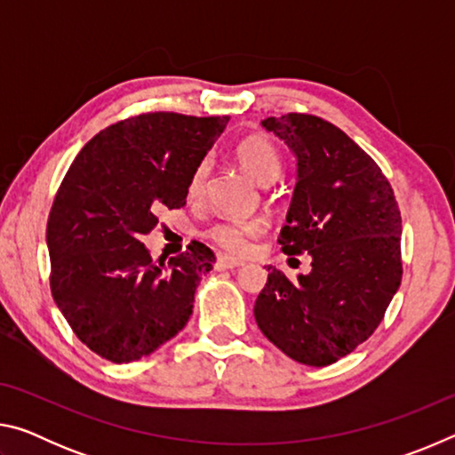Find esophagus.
<instances>
[{"instance_id": "34e87169", "label": "esophagus", "mask_w": 455, "mask_h": 455, "mask_svg": "<svg viewBox=\"0 0 455 455\" xmlns=\"http://www.w3.org/2000/svg\"><path fill=\"white\" fill-rule=\"evenodd\" d=\"M241 265H243V260H236V259H230V257H219L217 259L219 271H227V268H236Z\"/></svg>"}]
</instances>
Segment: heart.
Masks as SVG:
<instances>
[{"instance_id": "obj_1", "label": "heart", "mask_w": 455, "mask_h": 455, "mask_svg": "<svg viewBox=\"0 0 455 455\" xmlns=\"http://www.w3.org/2000/svg\"><path fill=\"white\" fill-rule=\"evenodd\" d=\"M235 156L241 164L243 171L251 176L252 180L260 187L271 184L281 172V156L275 146L263 136H249L243 138L236 144ZM211 163L209 160H200L195 171H192L188 179V195L196 198L203 195L204 182L209 179ZM265 220L260 219H249V220H219L206 230V236L211 238L214 244L225 249L233 255H244L251 249L255 238L265 233Z\"/></svg>"}]
</instances>
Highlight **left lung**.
<instances>
[{
  "label": "left lung",
  "mask_w": 455,
  "mask_h": 455,
  "mask_svg": "<svg viewBox=\"0 0 455 455\" xmlns=\"http://www.w3.org/2000/svg\"><path fill=\"white\" fill-rule=\"evenodd\" d=\"M260 124L297 158L279 244L313 268L289 281L268 267L255 319L284 355L325 367L371 337L402 284V214L381 168L331 122L292 112Z\"/></svg>",
  "instance_id": "obj_1"
}]
</instances>
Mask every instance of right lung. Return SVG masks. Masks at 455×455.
<instances>
[{"mask_svg": "<svg viewBox=\"0 0 455 455\" xmlns=\"http://www.w3.org/2000/svg\"><path fill=\"white\" fill-rule=\"evenodd\" d=\"M228 124L150 112L84 146L53 198L45 241L58 309L84 345L112 363L150 355L187 325L209 246L154 263L140 238L160 211L187 204L188 179Z\"/></svg>", "mask_w": 455, "mask_h": 455, "instance_id": "add662e5", "label": "right lung"}]
</instances>
